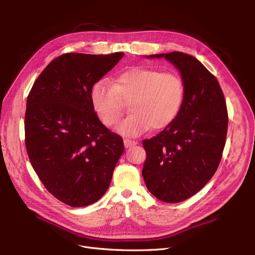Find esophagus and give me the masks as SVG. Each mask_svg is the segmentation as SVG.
<instances>
[{
    "mask_svg": "<svg viewBox=\"0 0 255 255\" xmlns=\"http://www.w3.org/2000/svg\"><path fill=\"white\" fill-rule=\"evenodd\" d=\"M135 144H137V141H135V140H131L129 138H125L124 139L125 148H130V146H133V145H135Z\"/></svg>",
    "mask_w": 255,
    "mask_h": 255,
    "instance_id": "1",
    "label": "esophagus"
}]
</instances>
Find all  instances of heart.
<instances>
[{"label":"heart","instance_id":"obj_1","mask_svg":"<svg viewBox=\"0 0 255 255\" xmlns=\"http://www.w3.org/2000/svg\"><path fill=\"white\" fill-rule=\"evenodd\" d=\"M184 97L185 84L180 75L144 67L120 73L113 85L99 80L91 90L93 110L106 127L118 124L124 114L123 101H130L132 114L118 127L126 136H138L150 127L160 130L169 126L178 117Z\"/></svg>","mask_w":255,"mask_h":255}]
</instances>
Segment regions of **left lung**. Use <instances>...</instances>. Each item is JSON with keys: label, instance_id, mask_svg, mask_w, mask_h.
I'll use <instances>...</instances> for the list:
<instances>
[{"label": "left lung", "instance_id": "8db88e82", "mask_svg": "<svg viewBox=\"0 0 255 255\" xmlns=\"http://www.w3.org/2000/svg\"><path fill=\"white\" fill-rule=\"evenodd\" d=\"M164 58L179 69L185 84L182 109L156 136L142 140L146 188L164 203H180L197 193L217 170L225 145L226 103L217 78L194 57L181 51Z\"/></svg>", "mask_w": 255, "mask_h": 255}]
</instances>
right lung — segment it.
<instances>
[{
  "mask_svg": "<svg viewBox=\"0 0 255 255\" xmlns=\"http://www.w3.org/2000/svg\"><path fill=\"white\" fill-rule=\"evenodd\" d=\"M124 52L63 53L38 76L29 93L24 140L31 164L47 191L70 207L99 200L111 184L123 138L94 112L91 90Z\"/></svg>",
  "mask_w": 255,
  "mask_h": 255,
  "instance_id": "obj_1",
  "label": "right lung"
}]
</instances>
